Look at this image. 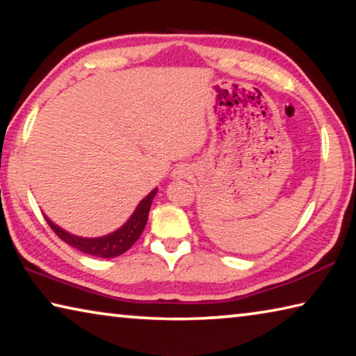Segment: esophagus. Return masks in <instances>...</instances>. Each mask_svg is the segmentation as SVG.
<instances>
[{"label":"esophagus","mask_w":356,"mask_h":356,"mask_svg":"<svg viewBox=\"0 0 356 356\" xmlns=\"http://www.w3.org/2000/svg\"><path fill=\"white\" fill-rule=\"evenodd\" d=\"M190 176H191V170H190V166H186V165H180L172 171V179L174 180L188 179Z\"/></svg>","instance_id":"obj_1"}]
</instances>
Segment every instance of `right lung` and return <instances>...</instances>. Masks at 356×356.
<instances>
[{
	"instance_id": "add662e5",
	"label": "right lung",
	"mask_w": 356,
	"mask_h": 356,
	"mask_svg": "<svg viewBox=\"0 0 356 356\" xmlns=\"http://www.w3.org/2000/svg\"><path fill=\"white\" fill-rule=\"evenodd\" d=\"M156 191H159V188H154L146 197H144V200L140 201V204H138L135 209V212L130 215V218L125 221L122 226L116 229L114 232L106 234V236H102V237L75 236V234H70L65 231V229L55 225V222L48 218V216H45V220L53 231L56 232V236L59 238L64 240L67 245L74 246V248L80 250L81 252H86V254L95 256V257H104V259L116 257L127 251L129 248H131L136 240L140 238L144 227H146L150 204H152Z\"/></svg>"
}]
</instances>
